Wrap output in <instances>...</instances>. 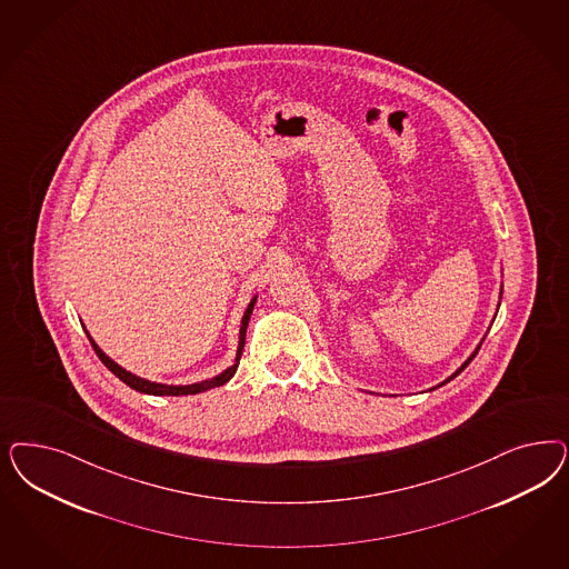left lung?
<instances>
[{"label": "left lung", "mask_w": 569, "mask_h": 569, "mask_svg": "<svg viewBox=\"0 0 569 569\" xmlns=\"http://www.w3.org/2000/svg\"><path fill=\"white\" fill-rule=\"evenodd\" d=\"M500 295H502V291H500ZM498 308H500V301H498ZM483 339H486V337H483ZM483 339H481V341H479V346H477V348L473 349V353H471V356H469V358H467V360H465V362H462V365H460V367L457 368V370H455V372H452V375H450V377H448V379H446V381H441L440 386H436V387H441V386H443V383H448V381H452V379H455V377H459L460 372H462V370H465V368L469 367V362H471V360H473V358H476V353H477V351H479V348H481V343H483ZM436 387H431V389H429V391H433V389H436Z\"/></svg>", "instance_id": "left-lung-1"}]
</instances>
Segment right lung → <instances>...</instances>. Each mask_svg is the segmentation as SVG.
<instances>
[{
  "mask_svg": "<svg viewBox=\"0 0 569 569\" xmlns=\"http://www.w3.org/2000/svg\"><path fill=\"white\" fill-rule=\"evenodd\" d=\"M256 301L257 295L251 299V301H249L247 310L242 313L239 330V348H237V358H234V362H232L230 367L226 368V370H221L220 375H216V377H211V379H204V381H197V383H188V386L157 383V381H148L144 377H138V375L129 372L128 368L119 367L112 358H109L102 349L98 348V343L93 341L92 335L86 330V327H83V330H86V335H88V339H90V343H92L96 356L102 360V365L109 368L110 372H112L114 377H119L126 386L131 387V389H136V391H140V393H148V396H192V393H201V391H207V389L223 386V383H228V381L234 377V372H237V368H239L240 356H242V348H244V335H247V327H249V318H251V313H253Z\"/></svg>",
  "mask_w": 569,
  "mask_h": 569,
  "instance_id": "obj_1",
  "label": "right lung"
}]
</instances>
